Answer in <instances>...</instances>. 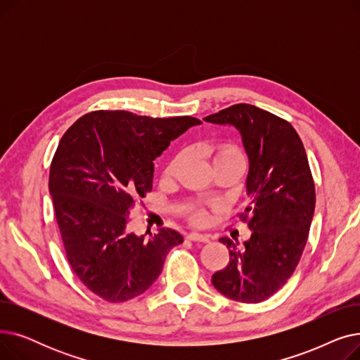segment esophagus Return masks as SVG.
Returning a JSON list of instances; mask_svg holds the SVG:
<instances>
[{
	"mask_svg": "<svg viewBox=\"0 0 360 360\" xmlns=\"http://www.w3.org/2000/svg\"><path fill=\"white\" fill-rule=\"evenodd\" d=\"M186 238L190 240H198V242H209V236L200 233V232H190L186 235Z\"/></svg>",
	"mask_w": 360,
	"mask_h": 360,
	"instance_id": "esophagus-1",
	"label": "esophagus"
}]
</instances>
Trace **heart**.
Segmentation results:
<instances>
[{"label": "heart", "mask_w": 360, "mask_h": 360, "mask_svg": "<svg viewBox=\"0 0 360 360\" xmlns=\"http://www.w3.org/2000/svg\"><path fill=\"white\" fill-rule=\"evenodd\" d=\"M207 150H209L214 166L224 165V163H242L243 165V162H245L242 151L231 143H219V144L207 146ZM185 158H186V155L184 153V151H181V153H178L172 160H170L165 169V176L166 178L175 176L179 166L184 163ZM188 212H190L191 219L194 221H200L204 217V212L200 209V207H190Z\"/></svg>", "instance_id": "obj_1"}]
</instances>
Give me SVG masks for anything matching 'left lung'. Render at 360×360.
Instances as JSON below:
<instances>
[{
    "label": "left lung",
    "mask_w": 360,
    "mask_h": 360,
    "mask_svg": "<svg viewBox=\"0 0 360 360\" xmlns=\"http://www.w3.org/2000/svg\"><path fill=\"white\" fill-rule=\"evenodd\" d=\"M235 127L242 137L250 170L247 207L251 238H220L229 262L212 277L226 297L258 304L269 299L293 274L304 252L315 210V185L308 156L295 128L285 120L248 103H238L204 118Z\"/></svg>",
    "instance_id": "obj_1"
}]
</instances>
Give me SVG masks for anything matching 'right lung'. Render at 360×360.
Instances as JSON below:
<instances>
[{
    "label": "right lung",
    "instance_id": "obj_1",
    "mask_svg": "<svg viewBox=\"0 0 360 360\" xmlns=\"http://www.w3.org/2000/svg\"><path fill=\"white\" fill-rule=\"evenodd\" d=\"M200 124L191 117L96 110L63 136L49 170L55 217L72 271L103 300L144 293L160 276L167 252L184 242L174 229L136 235L128 217L137 198L153 188V160Z\"/></svg>",
    "mask_w": 360,
    "mask_h": 360
}]
</instances>
